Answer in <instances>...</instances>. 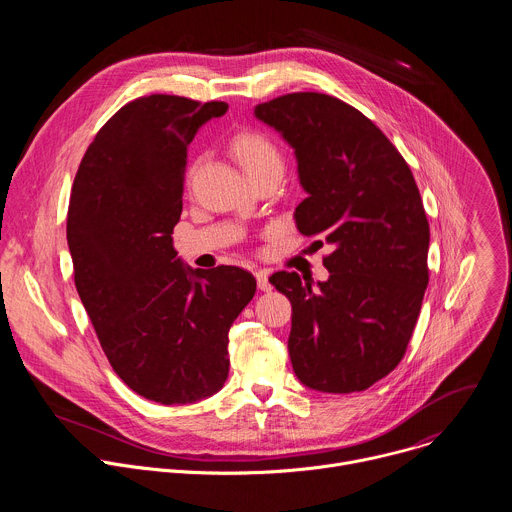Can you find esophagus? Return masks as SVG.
<instances>
[{"mask_svg": "<svg viewBox=\"0 0 512 512\" xmlns=\"http://www.w3.org/2000/svg\"><path fill=\"white\" fill-rule=\"evenodd\" d=\"M255 277H257V287H259L261 291H269V289H271V281H269L267 271H257Z\"/></svg>", "mask_w": 512, "mask_h": 512, "instance_id": "34e87169", "label": "esophagus"}]
</instances>
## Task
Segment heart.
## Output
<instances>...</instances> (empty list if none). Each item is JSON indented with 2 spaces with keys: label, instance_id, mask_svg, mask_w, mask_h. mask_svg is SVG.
Here are the masks:
<instances>
[{
  "label": "heart",
  "instance_id": "b5f03b06",
  "mask_svg": "<svg viewBox=\"0 0 512 512\" xmlns=\"http://www.w3.org/2000/svg\"><path fill=\"white\" fill-rule=\"evenodd\" d=\"M229 148L251 178L271 168H283V156L279 145L265 131L241 129L233 133V137L229 139ZM194 172L196 164L188 168V182L194 178Z\"/></svg>",
  "mask_w": 512,
  "mask_h": 512
}]
</instances>
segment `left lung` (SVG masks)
Wrapping results in <instances>:
<instances>
[{"label":"left lung","mask_w":512,"mask_h":512,"mask_svg":"<svg viewBox=\"0 0 512 512\" xmlns=\"http://www.w3.org/2000/svg\"><path fill=\"white\" fill-rule=\"evenodd\" d=\"M255 115L296 150L308 192L298 231L334 247L318 287L296 271L269 277L291 302V364L322 393L369 389L405 356L429 281L415 178L389 137L336 97L289 93L259 103Z\"/></svg>","instance_id":"8db88e82"}]
</instances>
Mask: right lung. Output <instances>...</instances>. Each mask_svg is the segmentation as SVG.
<instances>
[{
  "mask_svg": "<svg viewBox=\"0 0 512 512\" xmlns=\"http://www.w3.org/2000/svg\"><path fill=\"white\" fill-rule=\"evenodd\" d=\"M227 109L178 95L129 101L97 131L70 192L75 285L101 348L131 391L164 405L225 385L229 330L257 287L231 265L192 271L172 245L186 148Z\"/></svg>",
  "mask_w": 512,
  "mask_h": 512,
  "instance_id": "add662e5",
  "label": "right lung"
}]
</instances>
